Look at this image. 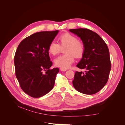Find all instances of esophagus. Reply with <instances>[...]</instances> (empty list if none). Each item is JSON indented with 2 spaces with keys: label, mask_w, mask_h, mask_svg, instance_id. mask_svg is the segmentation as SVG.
Wrapping results in <instances>:
<instances>
[{
  "label": "esophagus",
  "mask_w": 125,
  "mask_h": 125,
  "mask_svg": "<svg viewBox=\"0 0 125 125\" xmlns=\"http://www.w3.org/2000/svg\"><path fill=\"white\" fill-rule=\"evenodd\" d=\"M60 70H61L62 71H66L67 70V69H65V68H60Z\"/></svg>",
  "instance_id": "esophagus-1"
}]
</instances>
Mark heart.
I'll use <instances>...</instances> for the list:
<instances>
[{"mask_svg":"<svg viewBox=\"0 0 125 125\" xmlns=\"http://www.w3.org/2000/svg\"><path fill=\"white\" fill-rule=\"evenodd\" d=\"M59 44L52 41L48 47V51L50 54L55 56L65 48V54L60 56L55 60L56 66L67 69L74 62V57L77 58H81L85 51V46L81 41L69 33H66L59 37Z\"/></svg>","mask_w":125,"mask_h":125,"instance_id":"obj_1","label":"heart"}]
</instances>
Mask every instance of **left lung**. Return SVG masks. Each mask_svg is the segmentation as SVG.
<instances>
[{"instance_id": "1", "label": "left lung", "mask_w": 125, "mask_h": 125, "mask_svg": "<svg viewBox=\"0 0 125 125\" xmlns=\"http://www.w3.org/2000/svg\"><path fill=\"white\" fill-rule=\"evenodd\" d=\"M69 31L80 37L85 46L84 54L77 67L85 71L75 72L73 85L82 93L95 94L108 80L111 62L107 45L100 35L89 29H70Z\"/></svg>"}]
</instances>
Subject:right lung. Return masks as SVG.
<instances>
[{
	"instance_id": "1",
	"label": "right lung",
	"mask_w": 125,
	"mask_h": 125,
	"mask_svg": "<svg viewBox=\"0 0 125 125\" xmlns=\"http://www.w3.org/2000/svg\"><path fill=\"white\" fill-rule=\"evenodd\" d=\"M58 33L43 31L22 40L14 55L16 75L22 90L30 96L40 97L53 88L59 69L52 65L48 47Z\"/></svg>"
}]
</instances>
